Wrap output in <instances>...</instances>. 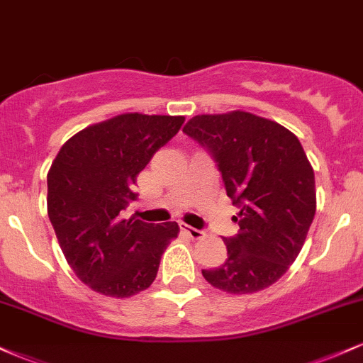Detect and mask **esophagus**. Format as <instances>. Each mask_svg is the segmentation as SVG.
I'll return each instance as SVG.
<instances>
[{"label":"esophagus","instance_id":"1","mask_svg":"<svg viewBox=\"0 0 363 363\" xmlns=\"http://www.w3.org/2000/svg\"><path fill=\"white\" fill-rule=\"evenodd\" d=\"M181 228L191 237V239H201V237H205V230H199V228L189 227V225H186V223H181Z\"/></svg>","mask_w":363,"mask_h":363}]
</instances>
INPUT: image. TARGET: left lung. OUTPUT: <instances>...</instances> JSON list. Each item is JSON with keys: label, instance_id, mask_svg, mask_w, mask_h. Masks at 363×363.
<instances>
[{"label": "left lung", "instance_id": "1", "mask_svg": "<svg viewBox=\"0 0 363 363\" xmlns=\"http://www.w3.org/2000/svg\"><path fill=\"white\" fill-rule=\"evenodd\" d=\"M182 131L211 153L240 230L225 237L228 257L203 269L228 294H252L280 280L301 252L315 215V181L294 133L251 112L201 114Z\"/></svg>", "mask_w": 363, "mask_h": 363}]
</instances>
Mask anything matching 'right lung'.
<instances>
[{"label":"right lung","mask_w":363,"mask_h":363,"mask_svg":"<svg viewBox=\"0 0 363 363\" xmlns=\"http://www.w3.org/2000/svg\"><path fill=\"white\" fill-rule=\"evenodd\" d=\"M182 116L133 112L82 129L62 145L48 174V215L80 280L124 298L155 280L176 222L123 218L135 201L136 176L181 129Z\"/></svg>","instance_id":"add662e5"}]
</instances>
